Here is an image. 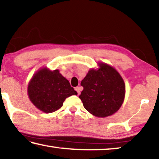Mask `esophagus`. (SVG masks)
<instances>
[{
  "label": "esophagus",
  "mask_w": 159,
  "mask_h": 159,
  "mask_svg": "<svg viewBox=\"0 0 159 159\" xmlns=\"http://www.w3.org/2000/svg\"><path fill=\"white\" fill-rule=\"evenodd\" d=\"M75 90L76 91L78 95H80V88L79 87H76L75 88Z\"/></svg>",
  "instance_id": "34e87169"
}]
</instances>
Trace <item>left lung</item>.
I'll return each instance as SVG.
<instances>
[{"label": "left lung", "mask_w": 159, "mask_h": 159, "mask_svg": "<svg viewBox=\"0 0 159 159\" xmlns=\"http://www.w3.org/2000/svg\"><path fill=\"white\" fill-rule=\"evenodd\" d=\"M98 70L91 69L80 83L83 90L79 95L84 108L97 117H107L122 105L125 86L116 70L108 64H99Z\"/></svg>", "instance_id": "left-lung-1"}]
</instances>
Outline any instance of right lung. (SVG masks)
I'll use <instances>...</instances> for the list:
<instances>
[{
  "label": "right lung",
  "mask_w": 159,
  "mask_h": 159,
  "mask_svg": "<svg viewBox=\"0 0 159 159\" xmlns=\"http://www.w3.org/2000/svg\"><path fill=\"white\" fill-rule=\"evenodd\" d=\"M29 99L38 109L45 113L60 109L66 98L77 95L59 70L51 71L46 68L35 74L28 86Z\"/></svg>",
  "instance_id": "add662e5"
}]
</instances>
